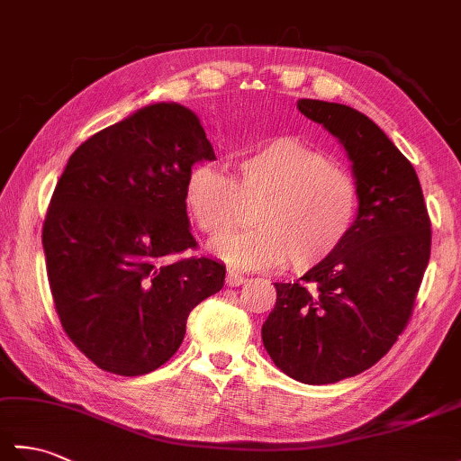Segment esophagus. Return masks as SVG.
Masks as SVG:
<instances>
[{
    "instance_id": "34e87169",
    "label": "esophagus",
    "mask_w": 461,
    "mask_h": 461,
    "mask_svg": "<svg viewBox=\"0 0 461 461\" xmlns=\"http://www.w3.org/2000/svg\"><path fill=\"white\" fill-rule=\"evenodd\" d=\"M225 283H228L230 287H240V285H243V283H246V277H243L240 271L230 269L228 271V277H225Z\"/></svg>"
}]
</instances>
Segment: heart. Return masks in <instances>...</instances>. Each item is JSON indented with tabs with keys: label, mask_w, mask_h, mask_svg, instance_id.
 I'll list each match as a JSON object with an SVG mask.
<instances>
[{
	"label": "heart",
	"mask_w": 461,
	"mask_h": 461,
	"mask_svg": "<svg viewBox=\"0 0 461 461\" xmlns=\"http://www.w3.org/2000/svg\"><path fill=\"white\" fill-rule=\"evenodd\" d=\"M243 202H259L256 230L215 240L212 251L241 269L305 271L329 259L355 230L358 184L345 166L293 136L259 144L238 158L236 178L213 164L188 174L184 203L195 228L210 238L228 233Z\"/></svg>",
	"instance_id": "1"
}]
</instances>
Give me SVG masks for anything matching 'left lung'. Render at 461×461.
<instances>
[{
	"mask_svg": "<svg viewBox=\"0 0 461 461\" xmlns=\"http://www.w3.org/2000/svg\"><path fill=\"white\" fill-rule=\"evenodd\" d=\"M297 109L345 149L360 210L348 240L297 283H276L261 327L276 366L305 384L357 376L393 348L412 315L432 231L414 166L366 114L301 99Z\"/></svg>",
	"mask_w": 461,
	"mask_h": 461,
	"instance_id": "obj_1",
	"label": "left lung"
}]
</instances>
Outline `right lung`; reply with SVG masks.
<instances>
[{
    "label": "right lung",
    "instance_id": "obj_1",
    "mask_svg": "<svg viewBox=\"0 0 461 461\" xmlns=\"http://www.w3.org/2000/svg\"><path fill=\"white\" fill-rule=\"evenodd\" d=\"M215 160L200 119L156 103L93 134L68 158L43 223L47 277L67 337L96 366L139 376L180 348L190 311L225 266L168 259L195 248L184 188Z\"/></svg>",
    "mask_w": 461,
    "mask_h": 461
}]
</instances>
